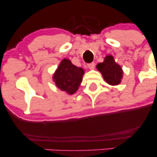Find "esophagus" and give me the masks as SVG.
Wrapping results in <instances>:
<instances>
[{
	"instance_id": "obj_1",
	"label": "esophagus",
	"mask_w": 157,
	"mask_h": 157,
	"mask_svg": "<svg viewBox=\"0 0 157 157\" xmlns=\"http://www.w3.org/2000/svg\"><path fill=\"white\" fill-rule=\"evenodd\" d=\"M88 67H89V69H94L95 68V63H91L88 64Z\"/></svg>"
}]
</instances>
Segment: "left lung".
Instances as JSON below:
<instances>
[{
  "label": "left lung",
  "instance_id": "1",
  "mask_svg": "<svg viewBox=\"0 0 157 157\" xmlns=\"http://www.w3.org/2000/svg\"><path fill=\"white\" fill-rule=\"evenodd\" d=\"M97 68L101 72L107 83L117 86L121 82L123 71L121 66L115 62L113 56H106L103 62L97 65Z\"/></svg>",
  "mask_w": 157,
  "mask_h": 157
}]
</instances>
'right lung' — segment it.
I'll return each instance as SVG.
<instances>
[{"label":"right lung","mask_w":157,"mask_h":157,"mask_svg":"<svg viewBox=\"0 0 157 157\" xmlns=\"http://www.w3.org/2000/svg\"><path fill=\"white\" fill-rule=\"evenodd\" d=\"M84 71L71 63L68 59H63L53 75L56 86L68 94H73L82 82Z\"/></svg>","instance_id":"obj_1"}]
</instances>
